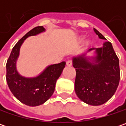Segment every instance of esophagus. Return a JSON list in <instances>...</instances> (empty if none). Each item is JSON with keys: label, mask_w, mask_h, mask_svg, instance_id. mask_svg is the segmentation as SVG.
I'll return each mask as SVG.
<instances>
[{"label": "esophagus", "mask_w": 126, "mask_h": 126, "mask_svg": "<svg viewBox=\"0 0 126 126\" xmlns=\"http://www.w3.org/2000/svg\"><path fill=\"white\" fill-rule=\"evenodd\" d=\"M66 65L70 66L72 65V61L71 60H68L66 62Z\"/></svg>", "instance_id": "esophagus-1"}]
</instances>
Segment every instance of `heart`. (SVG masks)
<instances>
[{
    "instance_id": "1",
    "label": "heart",
    "mask_w": 126,
    "mask_h": 126,
    "mask_svg": "<svg viewBox=\"0 0 126 126\" xmlns=\"http://www.w3.org/2000/svg\"><path fill=\"white\" fill-rule=\"evenodd\" d=\"M82 40H83V37H80V38H79V41H82Z\"/></svg>"
}]
</instances>
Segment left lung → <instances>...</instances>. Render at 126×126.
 <instances>
[{
	"instance_id": "8db88e82",
	"label": "left lung",
	"mask_w": 126,
	"mask_h": 126,
	"mask_svg": "<svg viewBox=\"0 0 126 126\" xmlns=\"http://www.w3.org/2000/svg\"><path fill=\"white\" fill-rule=\"evenodd\" d=\"M94 32L100 39L106 40L97 29ZM95 50V56L87 53ZM76 69L74 88L78 97L86 104L98 106L107 102L115 93L120 80L119 60L111 43L105 41L101 47H93L73 58Z\"/></svg>"
}]
</instances>
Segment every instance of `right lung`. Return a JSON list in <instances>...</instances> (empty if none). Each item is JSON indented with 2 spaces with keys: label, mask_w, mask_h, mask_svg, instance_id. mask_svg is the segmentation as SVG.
I'll return each instance as SVG.
<instances>
[{
  "label": "right lung",
  "mask_w": 126,
  "mask_h": 126,
  "mask_svg": "<svg viewBox=\"0 0 126 126\" xmlns=\"http://www.w3.org/2000/svg\"><path fill=\"white\" fill-rule=\"evenodd\" d=\"M46 31L43 27H36L27 33L12 48L6 64V80L14 96L23 104L36 107L46 102L52 95L57 80L65 67L66 62L48 66L40 75L33 78L21 76L17 70L16 62L21 46L25 39Z\"/></svg>",
  "instance_id": "right-lung-1"
}]
</instances>
